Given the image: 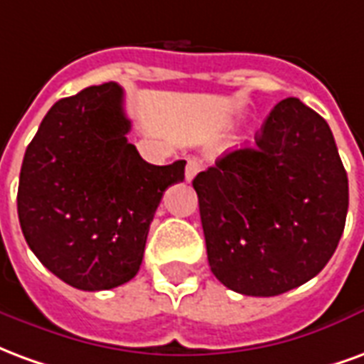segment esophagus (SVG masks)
I'll use <instances>...</instances> for the list:
<instances>
[{
	"label": "esophagus",
	"mask_w": 364,
	"mask_h": 364,
	"mask_svg": "<svg viewBox=\"0 0 364 364\" xmlns=\"http://www.w3.org/2000/svg\"><path fill=\"white\" fill-rule=\"evenodd\" d=\"M200 167H203V161L197 158H189L187 159V167H185V179L187 181H193L195 179V175L200 171Z\"/></svg>",
	"instance_id": "34e87169"
}]
</instances>
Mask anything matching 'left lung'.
Instances as JSON below:
<instances>
[{
  "label": "left lung",
  "instance_id": "1",
  "mask_svg": "<svg viewBox=\"0 0 364 364\" xmlns=\"http://www.w3.org/2000/svg\"><path fill=\"white\" fill-rule=\"evenodd\" d=\"M214 277L277 296L326 267L343 234L349 183L328 122L296 97L269 114L253 148L193 179Z\"/></svg>",
  "mask_w": 364,
  "mask_h": 364
}]
</instances>
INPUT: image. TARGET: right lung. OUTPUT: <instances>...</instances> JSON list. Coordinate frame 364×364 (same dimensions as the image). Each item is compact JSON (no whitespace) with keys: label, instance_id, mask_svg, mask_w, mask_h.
<instances>
[{"label":"right lung","instance_id":"obj_1","mask_svg":"<svg viewBox=\"0 0 364 364\" xmlns=\"http://www.w3.org/2000/svg\"><path fill=\"white\" fill-rule=\"evenodd\" d=\"M124 93L103 83L52 105L23 158L17 213L44 267L80 290L134 279L164 191L185 159L151 166L127 140Z\"/></svg>","mask_w":364,"mask_h":364}]
</instances>
